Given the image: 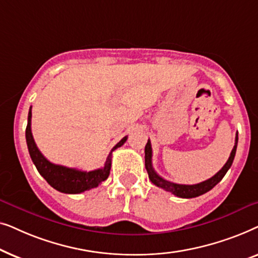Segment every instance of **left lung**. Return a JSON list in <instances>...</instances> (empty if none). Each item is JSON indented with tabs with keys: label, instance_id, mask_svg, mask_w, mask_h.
<instances>
[{
	"label": "left lung",
	"instance_id": "8db88e82",
	"mask_svg": "<svg viewBox=\"0 0 258 258\" xmlns=\"http://www.w3.org/2000/svg\"><path fill=\"white\" fill-rule=\"evenodd\" d=\"M237 142H238V134H236L235 146H234V148H232L231 154L228 158L227 163H225L223 165V168H222L216 175H214L213 177L207 179V181L197 183V184H191V185H189V184H177V183L169 182V181H167V179L162 178L161 176L154 170L153 163H151L153 150H151V144H150L149 140H148V143L146 144V149H144V153H146V169L148 171V175H149L150 181L153 182L155 185L158 186V188L164 189L165 191L174 194L175 196L182 197V199H192V197L201 196V195H203V194L208 192L209 190L213 189L218 182H221V179L224 177V175L227 174V171L231 167L232 162H234L236 149H237Z\"/></svg>",
	"mask_w": 258,
	"mask_h": 258
}]
</instances>
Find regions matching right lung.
Here are the masks:
<instances>
[{
	"instance_id": "1",
	"label": "right lung",
	"mask_w": 258,
	"mask_h": 258,
	"mask_svg": "<svg viewBox=\"0 0 258 258\" xmlns=\"http://www.w3.org/2000/svg\"><path fill=\"white\" fill-rule=\"evenodd\" d=\"M128 136H124L116 146L112 148L110 154L105 161L103 168L93 171H82L79 169L67 168L63 165L54 164L48 161L35 143L31 134V107L28 114V124L26 129V140L28 150H29L31 161L40 172L42 177L50 184L52 188L64 194H80L86 190L96 188L102 182L108 178L111 168V153L125 143Z\"/></svg>"
}]
</instances>
